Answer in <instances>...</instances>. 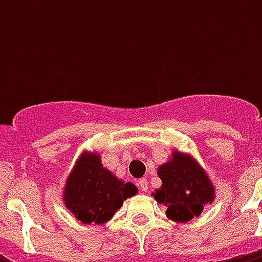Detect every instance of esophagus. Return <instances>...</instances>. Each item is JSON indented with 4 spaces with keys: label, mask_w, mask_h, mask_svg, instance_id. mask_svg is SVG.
<instances>
[{
    "label": "esophagus",
    "mask_w": 262,
    "mask_h": 262,
    "mask_svg": "<svg viewBox=\"0 0 262 262\" xmlns=\"http://www.w3.org/2000/svg\"><path fill=\"white\" fill-rule=\"evenodd\" d=\"M139 186L140 189H141V191H148V189H149V186H148V181L144 178L139 181Z\"/></svg>",
    "instance_id": "esophagus-1"
}]
</instances>
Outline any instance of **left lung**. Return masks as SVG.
Returning <instances> with one entry per match:
<instances>
[{
    "label": "left lung",
    "instance_id": "obj_1",
    "mask_svg": "<svg viewBox=\"0 0 262 262\" xmlns=\"http://www.w3.org/2000/svg\"><path fill=\"white\" fill-rule=\"evenodd\" d=\"M162 186L152 197L166 207V215L177 223L199 217L215 200V186L199 162L189 154L174 149L171 158L158 167Z\"/></svg>",
    "mask_w": 262,
    "mask_h": 262
}]
</instances>
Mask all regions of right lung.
<instances>
[{
	"label": "right lung",
	"mask_w": 262,
	"mask_h": 262,
	"mask_svg": "<svg viewBox=\"0 0 262 262\" xmlns=\"http://www.w3.org/2000/svg\"><path fill=\"white\" fill-rule=\"evenodd\" d=\"M137 194V187L103 167L98 152H81L62 191V201L71 213L84 224H104Z\"/></svg>",
	"instance_id": "1"
}]
</instances>
